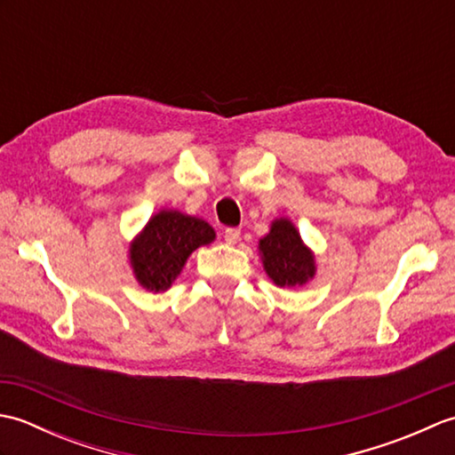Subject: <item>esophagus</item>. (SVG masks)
I'll use <instances>...</instances> for the list:
<instances>
[{"instance_id":"1","label":"esophagus","mask_w":455,"mask_h":455,"mask_svg":"<svg viewBox=\"0 0 455 455\" xmlns=\"http://www.w3.org/2000/svg\"><path fill=\"white\" fill-rule=\"evenodd\" d=\"M222 236H225L227 244H236L240 240V228H227L225 235H222Z\"/></svg>"}]
</instances>
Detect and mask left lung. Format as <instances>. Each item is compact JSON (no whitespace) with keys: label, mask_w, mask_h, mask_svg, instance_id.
<instances>
[{"label":"left lung","mask_w":455,"mask_h":455,"mask_svg":"<svg viewBox=\"0 0 455 455\" xmlns=\"http://www.w3.org/2000/svg\"><path fill=\"white\" fill-rule=\"evenodd\" d=\"M258 248L266 274L277 287L305 285L315 277V256L289 219H275Z\"/></svg>","instance_id":"1"}]
</instances>
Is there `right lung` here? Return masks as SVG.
Returning a JSON list of instances; mask_svg holds the SVG:
<instances>
[{
    "mask_svg": "<svg viewBox=\"0 0 455 455\" xmlns=\"http://www.w3.org/2000/svg\"><path fill=\"white\" fill-rule=\"evenodd\" d=\"M215 230L203 219L180 211H160L132 240L129 259L137 282L148 291H166L181 274L193 250L211 244Z\"/></svg>",
    "mask_w": 455,
    "mask_h": 455,
    "instance_id": "obj_1",
    "label": "right lung"
}]
</instances>
